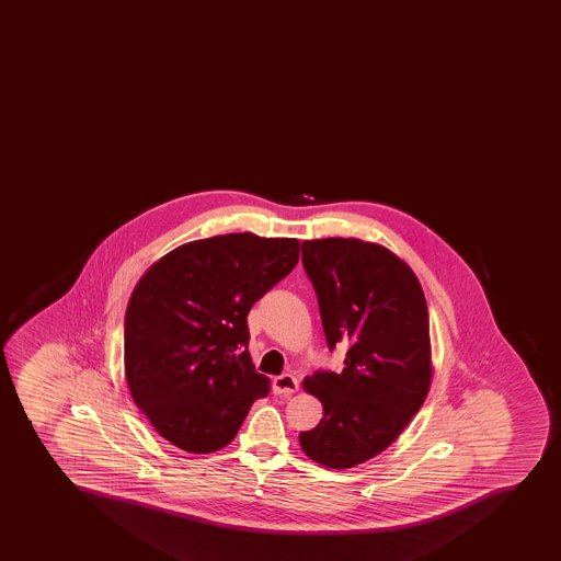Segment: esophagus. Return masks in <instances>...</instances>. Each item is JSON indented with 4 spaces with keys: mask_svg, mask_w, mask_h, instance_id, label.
Instances as JSON below:
<instances>
[{
    "mask_svg": "<svg viewBox=\"0 0 561 561\" xmlns=\"http://www.w3.org/2000/svg\"><path fill=\"white\" fill-rule=\"evenodd\" d=\"M298 390V379L291 374H283L273 379V392L275 394L291 396Z\"/></svg>",
    "mask_w": 561,
    "mask_h": 561,
    "instance_id": "esophagus-1",
    "label": "esophagus"
}]
</instances>
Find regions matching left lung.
Returning <instances> with one entry per match:
<instances>
[{
    "instance_id": "8db88e82",
    "label": "left lung",
    "mask_w": 561,
    "mask_h": 561,
    "mask_svg": "<svg viewBox=\"0 0 561 561\" xmlns=\"http://www.w3.org/2000/svg\"><path fill=\"white\" fill-rule=\"evenodd\" d=\"M302 263L329 348L348 351L342 373L317 370L304 379L323 417L298 439L314 462L354 468L389 448L428 396V308L409 264L376 242L304 241Z\"/></svg>"
}]
</instances>
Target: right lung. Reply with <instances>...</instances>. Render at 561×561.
I'll use <instances>...</instances> for the list:
<instances>
[{"label":"right lung","instance_id":"obj_1","mask_svg":"<svg viewBox=\"0 0 561 561\" xmlns=\"http://www.w3.org/2000/svg\"><path fill=\"white\" fill-rule=\"evenodd\" d=\"M298 239L227 233L178 247L138 280L124 320L133 401L188 454L232 443L270 379L248 353L253 304L298 263Z\"/></svg>","mask_w":561,"mask_h":561}]
</instances>
